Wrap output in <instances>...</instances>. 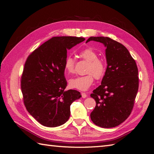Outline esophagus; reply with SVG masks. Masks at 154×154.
Wrapping results in <instances>:
<instances>
[{
    "mask_svg": "<svg viewBox=\"0 0 154 154\" xmlns=\"http://www.w3.org/2000/svg\"><path fill=\"white\" fill-rule=\"evenodd\" d=\"M82 97H83V98H85V97H86L87 96V95L85 92H82Z\"/></svg>",
    "mask_w": 154,
    "mask_h": 154,
    "instance_id": "1",
    "label": "esophagus"
}]
</instances>
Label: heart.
Returning <instances> with one entry per match:
<instances>
[{
	"label": "heart",
	"mask_w": 154,
	"mask_h": 154,
	"mask_svg": "<svg viewBox=\"0 0 154 154\" xmlns=\"http://www.w3.org/2000/svg\"><path fill=\"white\" fill-rule=\"evenodd\" d=\"M96 51L92 48H87L79 52V57L88 62L87 74L77 76L69 80L71 87L80 91H85L89 88L94 82V78L99 80L103 78L106 72V64L104 60L97 58ZM64 69L67 73L74 72V61L72 57H67L64 62Z\"/></svg>",
	"instance_id": "b5f03b06"
}]
</instances>
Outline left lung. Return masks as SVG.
<instances>
[{
	"mask_svg": "<svg viewBox=\"0 0 154 154\" xmlns=\"http://www.w3.org/2000/svg\"><path fill=\"white\" fill-rule=\"evenodd\" d=\"M103 43L106 48L107 67L101 84L91 97L96 105L91 119L102 128L117 127L132 112L139 88L138 69L128 49L109 37L91 36L89 41Z\"/></svg>",
	"mask_w": 154,
	"mask_h": 154,
	"instance_id": "obj_1",
	"label": "left lung"
}]
</instances>
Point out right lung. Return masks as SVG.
<instances>
[{
  "label": "right lung",
  "mask_w": 154,
  "mask_h": 154,
  "mask_svg": "<svg viewBox=\"0 0 154 154\" xmlns=\"http://www.w3.org/2000/svg\"><path fill=\"white\" fill-rule=\"evenodd\" d=\"M84 40L82 37H53L27 58L20 80L23 101L28 112L45 127L66 123L70 106L81 97L78 91H64L67 81L63 64L67 49Z\"/></svg>",
  "instance_id": "add662e5"
}]
</instances>
